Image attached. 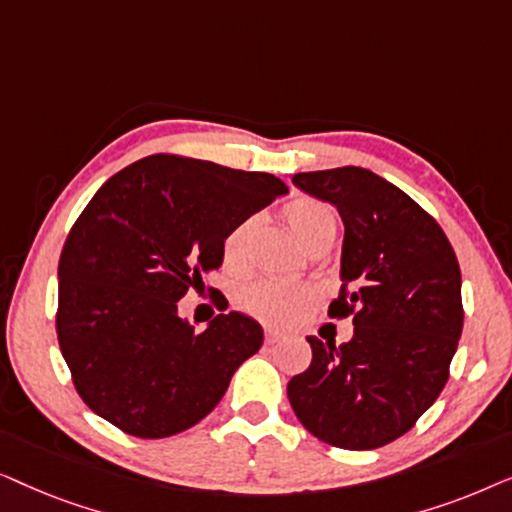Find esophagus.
I'll list each match as a JSON object with an SVG mask.
<instances>
[{"instance_id":"34e87169","label":"esophagus","mask_w":512,"mask_h":512,"mask_svg":"<svg viewBox=\"0 0 512 512\" xmlns=\"http://www.w3.org/2000/svg\"><path fill=\"white\" fill-rule=\"evenodd\" d=\"M282 338L284 333L277 331V328H265V342H268V345H275V342H279Z\"/></svg>"}]
</instances>
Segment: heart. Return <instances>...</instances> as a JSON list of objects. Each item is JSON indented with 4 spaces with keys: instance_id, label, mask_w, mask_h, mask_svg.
Listing matches in <instances>:
<instances>
[{
    "instance_id": "1",
    "label": "heart",
    "mask_w": 512,
    "mask_h": 512,
    "mask_svg": "<svg viewBox=\"0 0 512 512\" xmlns=\"http://www.w3.org/2000/svg\"><path fill=\"white\" fill-rule=\"evenodd\" d=\"M284 221L303 249L314 242H333L338 233V216L333 207L314 198L291 200L284 207ZM254 230L256 219H242L223 237L221 256L228 270H242L247 265ZM237 300L242 310L254 314L256 319L268 321V324H291L314 303V289L307 284L261 279V282L244 286Z\"/></svg>"
}]
</instances>
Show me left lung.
<instances>
[{
  "label": "left lung",
  "mask_w": 512,
  "mask_h": 512,
  "mask_svg": "<svg viewBox=\"0 0 512 512\" xmlns=\"http://www.w3.org/2000/svg\"><path fill=\"white\" fill-rule=\"evenodd\" d=\"M293 186L345 223L342 289L328 314H354V335L342 345L307 338L312 363L286 394L312 436L375 450L410 431L445 387L464 326L457 256L443 228L375 172H300Z\"/></svg>",
  "instance_id": "1"
}]
</instances>
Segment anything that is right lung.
I'll return each instance as SVG.
<instances>
[{
	"label": "right lung",
	"mask_w": 512,
	"mask_h": 512,
	"mask_svg": "<svg viewBox=\"0 0 512 512\" xmlns=\"http://www.w3.org/2000/svg\"><path fill=\"white\" fill-rule=\"evenodd\" d=\"M289 193L265 172L149 156L114 174L69 230L58 265V342L95 415L137 438L205 419L263 345L242 312L205 331L177 303L223 263L235 223Z\"/></svg>",
	"instance_id": "obj_1"
}]
</instances>
